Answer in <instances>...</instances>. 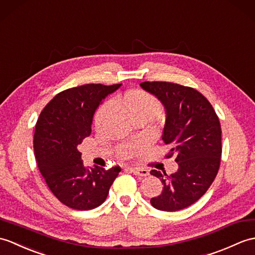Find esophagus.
Wrapping results in <instances>:
<instances>
[{"instance_id": "1", "label": "esophagus", "mask_w": 255, "mask_h": 255, "mask_svg": "<svg viewBox=\"0 0 255 255\" xmlns=\"http://www.w3.org/2000/svg\"><path fill=\"white\" fill-rule=\"evenodd\" d=\"M130 173H132L133 175H137V176H141V177H145L150 174L149 169L146 168H138V167H131V168H128Z\"/></svg>"}]
</instances>
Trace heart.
Masks as SVG:
<instances>
[{
    "instance_id": "heart-1",
    "label": "heart",
    "mask_w": 255,
    "mask_h": 255,
    "mask_svg": "<svg viewBox=\"0 0 255 255\" xmlns=\"http://www.w3.org/2000/svg\"><path fill=\"white\" fill-rule=\"evenodd\" d=\"M113 101L114 103L122 106L134 121H137L140 117H152L161 111V102L158 99L150 92L140 90V89L124 93L123 96L115 98ZM112 111H113V104L111 101L104 102L97 110L93 117V124L97 129H102L106 125ZM143 146V140L123 142L117 146L116 154L123 159H127L133 156Z\"/></svg>"
}]
</instances>
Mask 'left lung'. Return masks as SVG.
<instances>
[{"label": "left lung", "instance_id": "left-lung-1", "mask_svg": "<svg viewBox=\"0 0 255 255\" xmlns=\"http://www.w3.org/2000/svg\"><path fill=\"white\" fill-rule=\"evenodd\" d=\"M140 86L166 109L162 139L171 147L166 157L176 155L178 164V170L169 176L164 169L150 171L164 187L151 204L166 212L186 209L208 191L220 169V120L208 99L193 88L166 81H144Z\"/></svg>", "mask_w": 255, "mask_h": 255}]
</instances>
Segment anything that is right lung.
Wrapping results in <instances>:
<instances>
[{
	"mask_svg": "<svg viewBox=\"0 0 255 255\" xmlns=\"http://www.w3.org/2000/svg\"><path fill=\"white\" fill-rule=\"evenodd\" d=\"M122 85L89 84L64 90L46 104L35 124L34 155L47 187L70 209L88 211L108 198L120 167L88 169L77 149L91 133L93 114Z\"/></svg>",
	"mask_w": 255,
	"mask_h": 255,
	"instance_id": "add662e5",
	"label": "right lung"
}]
</instances>
